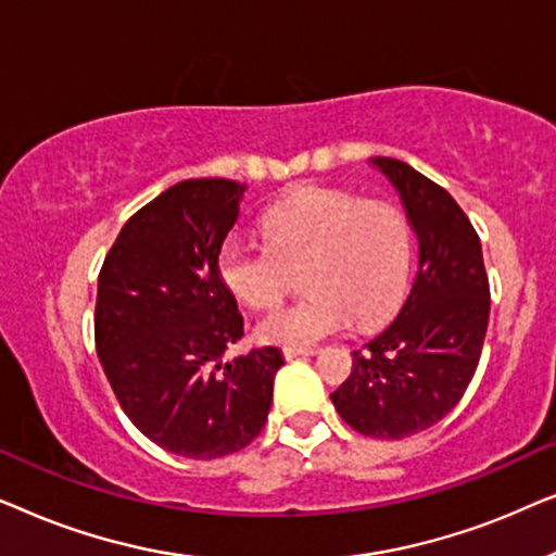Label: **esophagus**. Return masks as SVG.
I'll list each match as a JSON object with an SVG mask.
<instances>
[{
	"instance_id": "obj_1",
	"label": "esophagus",
	"mask_w": 556,
	"mask_h": 556,
	"mask_svg": "<svg viewBox=\"0 0 556 556\" xmlns=\"http://www.w3.org/2000/svg\"><path fill=\"white\" fill-rule=\"evenodd\" d=\"M318 354V349H283L286 359H299V356H314Z\"/></svg>"
}]
</instances>
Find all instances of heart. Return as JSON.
I'll return each mask as SVG.
<instances>
[{
  "label": "heart",
  "mask_w": 556,
  "mask_h": 556,
  "mask_svg": "<svg viewBox=\"0 0 556 556\" xmlns=\"http://www.w3.org/2000/svg\"><path fill=\"white\" fill-rule=\"evenodd\" d=\"M265 248L238 238L217 255V276L248 308H273L303 276L306 301L257 324L263 344L311 349L354 321L375 329L407 291L413 238L392 204L341 189L301 187L263 215Z\"/></svg>",
  "instance_id": "b5f03b06"
}]
</instances>
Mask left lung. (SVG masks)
Masks as SVG:
<instances>
[{"mask_svg": "<svg viewBox=\"0 0 556 556\" xmlns=\"http://www.w3.org/2000/svg\"><path fill=\"white\" fill-rule=\"evenodd\" d=\"M369 164L397 189L417 238V273L397 318L352 352V375L331 402L362 435L402 440L443 420L468 390L491 293L481 240L458 202L397 159Z\"/></svg>", "mask_w": 556, "mask_h": 556, "instance_id": "8db88e82", "label": "left lung"}]
</instances>
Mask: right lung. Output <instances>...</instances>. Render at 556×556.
Here are the masks:
<instances>
[{
    "instance_id": "right-lung-1",
    "label": "right lung",
    "mask_w": 556,
    "mask_h": 556,
    "mask_svg": "<svg viewBox=\"0 0 556 556\" xmlns=\"http://www.w3.org/2000/svg\"><path fill=\"white\" fill-rule=\"evenodd\" d=\"M248 185L179 181L124 225L98 276L96 349L136 428L181 458L212 460L261 435L283 367L276 346L225 362L242 337L217 276Z\"/></svg>"
}]
</instances>
